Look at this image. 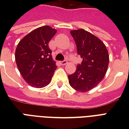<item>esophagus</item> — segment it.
Returning <instances> with one entry per match:
<instances>
[{
  "label": "esophagus",
  "instance_id": "1",
  "mask_svg": "<svg viewBox=\"0 0 129 129\" xmlns=\"http://www.w3.org/2000/svg\"><path fill=\"white\" fill-rule=\"evenodd\" d=\"M67 61H66V60H64V61H62L60 62V63H61V66H65V65L67 64Z\"/></svg>",
  "mask_w": 129,
  "mask_h": 129
}]
</instances>
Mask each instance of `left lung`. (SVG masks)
Masks as SVG:
<instances>
[{
    "label": "left lung",
    "instance_id": "obj_1",
    "mask_svg": "<svg viewBox=\"0 0 129 129\" xmlns=\"http://www.w3.org/2000/svg\"><path fill=\"white\" fill-rule=\"evenodd\" d=\"M70 34L83 60L75 72L68 75L69 84L78 92H87L104 77L109 63L108 50L100 39L85 29L72 30Z\"/></svg>",
    "mask_w": 129,
    "mask_h": 129
}]
</instances>
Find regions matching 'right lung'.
<instances>
[{"instance_id": "1", "label": "right lung", "mask_w": 129, "mask_h": 129, "mask_svg": "<svg viewBox=\"0 0 129 129\" xmlns=\"http://www.w3.org/2000/svg\"><path fill=\"white\" fill-rule=\"evenodd\" d=\"M56 33V29L48 25L40 27L24 37L16 47L17 68L31 86L40 88L50 83L56 66L48 43Z\"/></svg>"}]
</instances>
